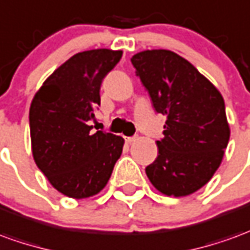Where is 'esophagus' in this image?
Returning <instances> with one entry per match:
<instances>
[{"label":"esophagus","mask_w":250,"mask_h":250,"mask_svg":"<svg viewBox=\"0 0 250 250\" xmlns=\"http://www.w3.org/2000/svg\"><path fill=\"white\" fill-rule=\"evenodd\" d=\"M125 141H127L128 143H132L134 141H137V137H127L125 138Z\"/></svg>","instance_id":"obj_1"}]
</instances>
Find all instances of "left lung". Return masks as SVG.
<instances>
[{"instance_id": "8db88e82", "label": "left lung", "mask_w": 250, "mask_h": 250, "mask_svg": "<svg viewBox=\"0 0 250 250\" xmlns=\"http://www.w3.org/2000/svg\"><path fill=\"white\" fill-rule=\"evenodd\" d=\"M153 107L167 115L158 155L146 167L151 184L167 196H187L206 186L222 162L229 128L219 90L169 50H147L131 58Z\"/></svg>"}]
</instances>
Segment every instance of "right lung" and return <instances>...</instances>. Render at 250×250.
I'll list each match as a JSON object with an SVG mask.
<instances>
[{"label":"right lung","instance_id":"obj_1","mask_svg":"<svg viewBox=\"0 0 250 250\" xmlns=\"http://www.w3.org/2000/svg\"><path fill=\"white\" fill-rule=\"evenodd\" d=\"M122 54L108 48L78 52L47 78L31 103L34 160L51 186L69 198L99 193L122 154L123 138L92 131L101 83Z\"/></svg>","mask_w":250,"mask_h":250}]
</instances>
